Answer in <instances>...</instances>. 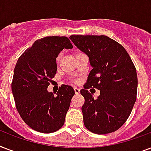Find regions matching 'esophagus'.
Listing matches in <instances>:
<instances>
[{
    "mask_svg": "<svg viewBox=\"0 0 151 151\" xmlns=\"http://www.w3.org/2000/svg\"><path fill=\"white\" fill-rule=\"evenodd\" d=\"M74 91H75V93L77 95H78L80 93V89L78 88H74Z\"/></svg>",
    "mask_w": 151,
    "mask_h": 151,
    "instance_id": "34e87169",
    "label": "esophagus"
}]
</instances>
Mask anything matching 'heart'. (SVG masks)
I'll return each instance as SVG.
<instances>
[{
	"label": "heart",
	"mask_w": 151,
	"mask_h": 151,
	"mask_svg": "<svg viewBox=\"0 0 151 151\" xmlns=\"http://www.w3.org/2000/svg\"><path fill=\"white\" fill-rule=\"evenodd\" d=\"M60 58H61V54H59V55L57 56V58H56V62H57V63H59V60H60ZM75 82H76V83L78 82V81L76 80V81H75Z\"/></svg>",
	"instance_id": "obj_1"
}]
</instances>
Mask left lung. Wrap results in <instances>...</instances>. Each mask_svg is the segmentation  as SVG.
<instances>
[{"instance_id":"obj_1","label":"left lung","mask_w":151,"mask_h":151,"mask_svg":"<svg viewBox=\"0 0 151 151\" xmlns=\"http://www.w3.org/2000/svg\"><path fill=\"white\" fill-rule=\"evenodd\" d=\"M73 43L89 58L90 71L81 94L85 128L93 133L107 134L119 129L136 103L138 79L136 67L124 47L104 35H71ZM101 90L96 99L88 88Z\"/></svg>"}]
</instances>
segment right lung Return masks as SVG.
Here are the masks:
<instances>
[{"mask_svg": "<svg viewBox=\"0 0 151 151\" xmlns=\"http://www.w3.org/2000/svg\"><path fill=\"white\" fill-rule=\"evenodd\" d=\"M73 48L66 37H45L37 40L18 59L12 90L18 112L35 131L51 133L63 127L75 92L62 85L56 95L47 88L56 74V57L63 49Z\"/></svg>", "mask_w": 151, "mask_h": 151, "instance_id": "add662e5", "label": "right lung"}]
</instances>
